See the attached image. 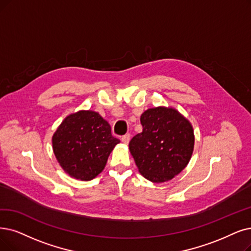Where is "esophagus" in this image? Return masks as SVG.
Masks as SVG:
<instances>
[{
    "label": "esophagus",
    "mask_w": 251,
    "mask_h": 251,
    "mask_svg": "<svg viewBox=\"0 0 251 251\" xmlns=\"http://www.w3.org/2000/svg\"><path fill=\"white\" fill-rule=\"evenodd\" d=\"M129 140H131V135H129V134H126L125 136L122 137V142L125 143V144H128Z\"/></svg>",
    "instance_id": "esophagus-1"
}]
</instances>
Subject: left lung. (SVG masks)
<instances>
[{
	"instance_id": "1",
	"label": "left lung",
	"mask_w": 251,
	"mask_h": 251,
	"mask_svg": "<svg viewBox=\"0 0 251 251\" xmlns=\"http://www.w3.org/2000/svg\"><path fill=\"white\" fill-rule=\"evenodd\" d=\"M140 122L143 131L128 144L139 172L154 183L169 181L192 157L195 145L192 124L176 109L167 107L147 109Z\"/></svg>"
}]
</instances>
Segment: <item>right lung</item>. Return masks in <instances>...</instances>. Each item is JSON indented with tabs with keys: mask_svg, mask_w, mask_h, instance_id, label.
Instances as JSON below:
<instances>
[{
	"mask_svg": "<svg viewBox=\"0 0 251 251\" xmlns=\"http://www.w3.org/2000/svg\"><path fill=\"white\" fill-rule=\"evenodd\" d=\"M119 140L98 112L81 110L67 116L52 136L58 164L71 177L88 181L101 173Z\"/></svg>",
	"mask_w": 251,
	"mask_h": 251,
	"instance_id": "right-lung-1",
	"label": "right lung"
}]
</instances>
